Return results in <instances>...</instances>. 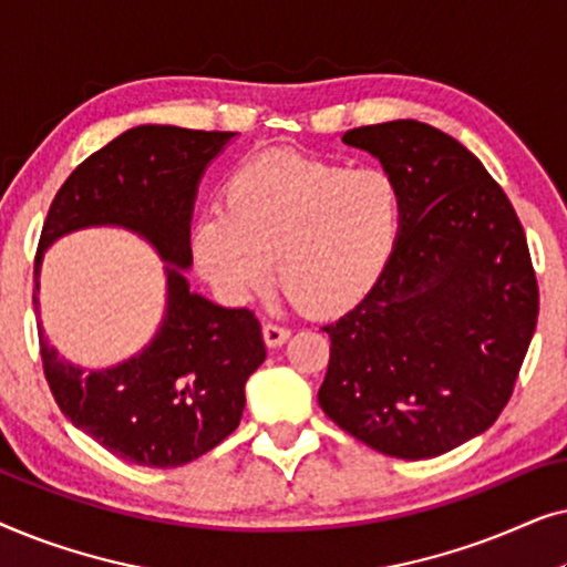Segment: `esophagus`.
I'll return each instance as SVG.
<instances>
[{
  "label": "esophagus",
  "instance_id": "esophagus-1",
  "mask_svg": "<svg viewBox=\"0 0 567 567\" xmlns=\"http://www.w3.org/2000/svg\"><path fill=\"white\" fill-rule=\"evenodd\" d=\"M289 336H291V330L289 328H281V324H274V322L262 324V340H266L268 348L284 346L286 340H289Z\"/></svg>",
  "mask_w": 567,
  "mask_h": 567
}]
</instances>
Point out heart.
<instances>
[{"label": "heart", "mask_w": 567, "mask_h": 567, "mask_svg": "<svg viewBox=\"0 0 567 567\" xmlns=\"http://www.w3.org/2000/svg\"><path fill=\"white\" fill-rule=\"evenodd\" d=\"M400 231L402 196L384 169L276 150L231 169L221 212L200 216L190 247L200 274L227 299L262 289L276 255L293 307L340 315L377 289Z\"/></svg>", "instance_id": "1"}]
</instances>
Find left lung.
Returning <instances> with one entry per match:
<instances>
[{
  "mask_svg": "<svg viewBox=\"0 0 567 567\" xmlns=\"http://www.w3.org/2000/svg\"><path fill=\"white\" fill-rule=\"evenodd\" d=\"M343 144L394 177L402 231L382 281L336 324L317 392L332 423L398 460H431L491 429L537 328L524 227L475 154L421 121Z\"/></svg>",
  "mask_w": 567,
  "mask_h": 567,
  "instance_id": "obj_1",
  "label": "left lung"
}]
</instances>
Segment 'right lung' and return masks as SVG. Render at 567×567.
Returning a JSON list of instances; mask_svg holds the SVG:
<instances>
[{
	"label": "right lung",
	"instance_id": "obj_1",
	"mask_svg": "<svg viewBox=\"0 0 567 567\" xmlns=\"http://www.w3.org/2000/svg\"><path fill=\"white\" fill-rule=\"evenodd\" d=\"M237 134L136 126L66 177L45 216L35 255L90 227H121L146 239L167 262L165 317L142 351L107 369H82L59 355L38 320L43 371L53 400L76 429L121 460L181 467L212 452L239 425L245 382L266 361L260 322L190 291V219L198 183Z\"/></svg>",
	"mask_w": 567,
	"mask_h": 567
}]
</instances>
